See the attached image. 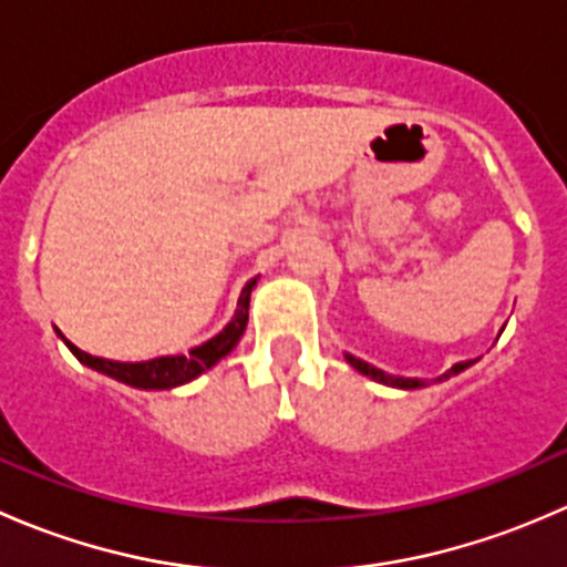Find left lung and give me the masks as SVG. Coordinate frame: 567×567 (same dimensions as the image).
<instances>
[{"instance_id": "obj_1", "label": "left lung", "mask_w": 567, "mask_h": 567, "mask_svg": "<svg viewBox=\"0 0 567 567\" xmlns=\"http://www.w3.org/2000/svg\"><path fill=\"white\" fill-rule=\"evenodd\" d=\"M346 359H348V364H351V368H357L362 375H370V379L379 381V384L400 386V390H420V386L427 384V381H422V379H403V375H390V373H384V370L373 368V364H368V362H364V359L351 357V353H346ZM468 364H472V362H458V364H453V368H450L447 373L439 375V381L450 379V375H458L461 370L468 368Z\"/></svg>"}]
</instances>
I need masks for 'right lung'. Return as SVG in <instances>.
Listing matches in <instances>:
<instances>
[{
  "label": "right lung",
  "mask_w": 567,
  "mask_h": 567,
  "mask_svg": "<svg viewBox=\"0 0 567 567\" xmlns=\"http://www.w3.org/2000/svg\"><path fill=\"white\" fill-rule=\"evenodd\" d=\"M255 285H257V277L244 285L241 296H238V310L230 323H227L219 334L210 337L208 342L192 348L186 357H158V359H151V362H112V359H101V357H93V353L79 351L71 340H65L62 334L60 337L65 340V346L71 348V353L79 359V362L99 370V373L109 375V379L120 381V384L136 386V390H173V386L188 384V381H194L197 375H203L205 370L214 368L219 359H225L227 353L238 346L244 329H247L249 296Z\"/></svg>",
  "instance_id": "1"
}]
</instances>
